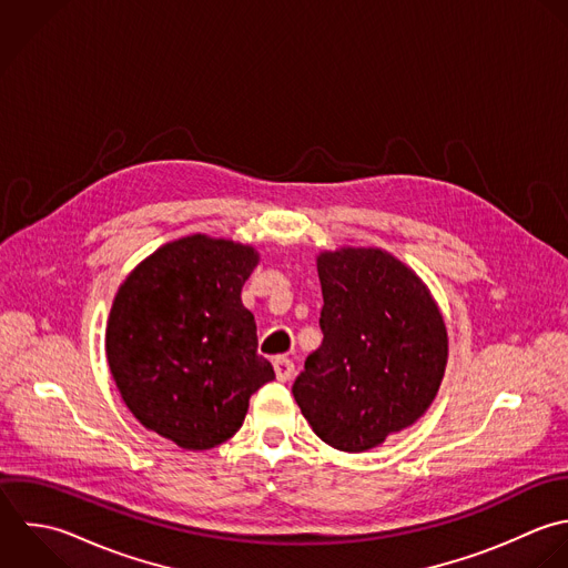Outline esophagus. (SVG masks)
Instances as JSON below:
<instances>
[{
	"label": "esophagus",
	"mask_w": 568,
	"mask_h": 568,
	"mask_svg": "<svg viewBox=\"0 0 568 568\" xmlns=\"http://www.w3.org/2000/svg\"><path fill=\"white\" fill-rule=\"evenodd\" d=\"M274 372H276V378H278L281 383H285V381H290L292 374H294V363H292L287 356H276V358H274Z\"/></svg>",
	"instance_id": "obj_1"
}]
</instances>
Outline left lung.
Returning a JSON list of instances; mask_svg holds the SVG:
<instances>
[{"mask_svg": "<svg viewBox=\"0 0 568 568\" xmlns=\"http://www.w3.org/2000/svg\"><path fill=\"white\" fill-rule=\"evenodd\" d=\"M316 267L323 343L292 394L323 443L361 454L429 409L447 369V327L425 281L381 247L325 250Z\"/></svg>", "mask_w": 568, "mask_h": 568, "instance_id": "8db88e82", "label": "left lung"}]
</instances>
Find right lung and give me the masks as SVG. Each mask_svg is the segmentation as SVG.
Here are the masks:
<instances>
[{
  "mask_svg": "<svg viewBox=\"0 0 568 568\" xmlns=\"http://www.w3.org/2000/svg\"><path fill=\"white\" fill-rule=\"evenodd\" d=\"M258 258L252 245L190 234L143 258L114 294L105 356L116 389L145 429L183 449L230 440L250 396L274 381L241 301Z\"/></svg>",
  "mask_w": 568,
  "mask_h": 568,
  "instance_id": "add662e5",
  "label": "right lung"
}]
</instances>
